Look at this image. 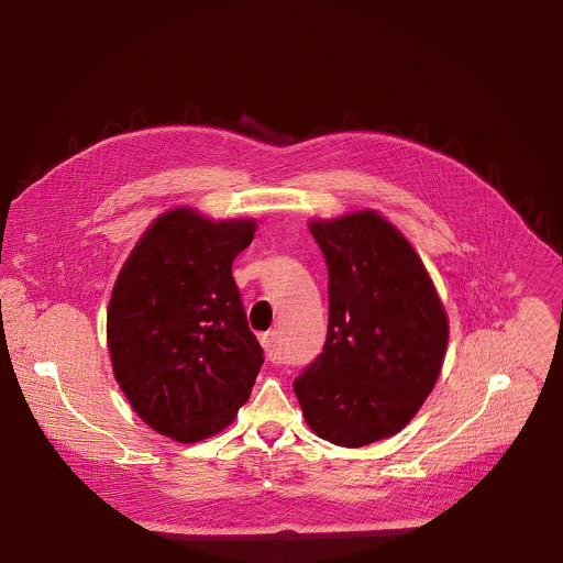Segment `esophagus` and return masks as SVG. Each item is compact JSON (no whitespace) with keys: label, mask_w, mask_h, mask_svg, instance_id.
<instances>
[{"label":"esophagus","mask_w":563,"mask_h":563,"mask_svg":"<svg viewBox=\"0 0 563 563\" xmlns=\"http://www.w3.org/2000/svg\"><path fill=\"white\" fill-rule=\"evenodd\" d=\"M261 345L265 350L267 361H272V363L280 361V347H278V332L276 330H269V332L261 334Z\"/></svg>","instance_id":"esophagus-1"}]
</instances>
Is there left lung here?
I'll return each mask as SVG.
<instances>
[{"label":"left lung","instance_id":"obj_1","mask_svg":"<svg viewBox=\"0 0 563 563\" xmlns=\"http://www.w3.org/2000/svg\"><path fill=\"white\" fill-rule=\"evenodd\" d=\"M328 263V339L294 380L307 426L334 445L361 448L404 430L432 391L448 318L400 231L376 211L313 220Z\"/></svg>","mask_w":563,"mask_h":563}]
</instances>
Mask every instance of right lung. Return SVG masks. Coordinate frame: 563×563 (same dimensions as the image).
<instances>
[{
  "label": "right lung",
  "mask_w": 563,
  "mask_h": 563,
  "mask_svg": "<svg viewBox=\"0 0 563 563\" xmlns=\"http://www.w3.org/2000/svg\"><path fill=\"white\" fill-rule=\"evenodd\" d=\"M254 231V220L167 211L115 280L107 313L115 380L146 426L180 443L229 426L261 372L263 347L231 276Z\"/></svg>",
  "instance_id": "add662e5"
}]
</instances>
